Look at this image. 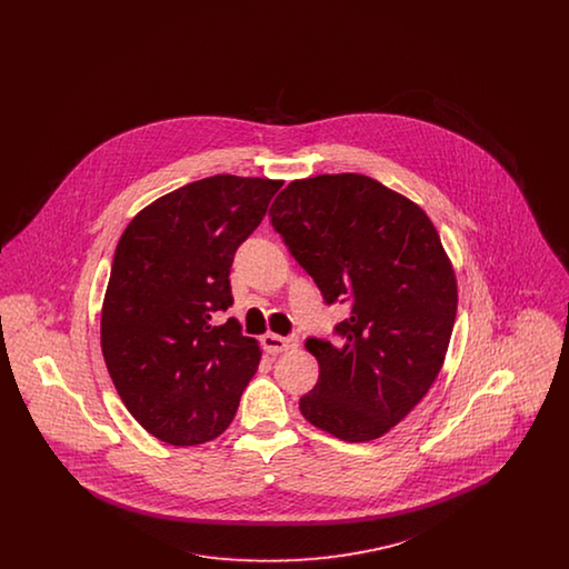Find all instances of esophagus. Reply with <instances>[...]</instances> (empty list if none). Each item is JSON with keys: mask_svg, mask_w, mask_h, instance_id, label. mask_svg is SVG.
Instances as JSON below:
<instances>
[{"mask_svg": "<svg viewBox=\"0 0 569 569\" xmlns=\"http://www.w3.org/2000/svg\"><path fill=\"white\" fill-rule=\"evenodd\" d=\"M262 346H264V350L269 353H281L288 352V350H295L298 346V337H279V335H272V332H267L264 337H262Z\"/></svg>", "mask_w": 569, "mask_h": 569, "instance_id": "1", "label": "esophagus"}]
</instances>
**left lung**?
<instances>
[{
	"label": "left lung",
	"mask_w": 569,
	"mask_h": 569,
	"mask_svg": "<svg viewBox=\"0 0 569 569\" xmlns=\"http://www.w3.org/2000/svg\"><path fill=\"white\" fill-rule=\"evenodd\" d=\"M269 216L326 302H352L341 341L305 343L320 378L300 413L350 443L378 439L425 399L452 337L457 274L433 221L356 172L292 181Z\"/></svg>",
	"instance_id": "obj_1"
}]
</instances>
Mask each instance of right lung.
Returning a JSON list of instances; mask_svg holds the SVG:
<instances>
[{
    "mask_svg": "<svg viewBox=\"0 0 569 569\" xmlns=\"http://www.w3.org/2000/svg\"><path fill=\"white\" fill-rule=\"evenodd\" d=\"M283 181L216 174L170 191L123 230L102 302L110 379L136 422L170 446L228 429L262 350L230 318V267Z\"/></svg>",
    "mask_w": 569,
    "mask_h": 569,
    "instance_id": "1",
    "label": "right lung"
}]
</instances>
